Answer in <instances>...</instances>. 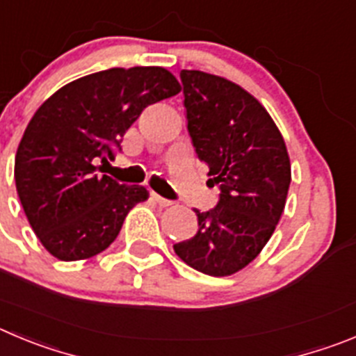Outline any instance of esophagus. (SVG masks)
<instances>
[{
  "mask_svg": "<svg viewBox=\"0 0 356 356\" xmlns=\"http://www.w3.org/2000/svg\"><path fill=\"white\" fill-rule=\"evenodd\" d=\"M152 197H153V201H155L156 204H161V207H171V204H172V201L165 200V197H162V195L155 194V192H152Z\"/></svg>",
  "mask_w": 356,
  "mask_h": 356,
  "instance_id": "1",
  "label": "esophagus"
}]
</instances>
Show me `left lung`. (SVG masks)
<instances>
[{"label":"left lung","instance_id":"8db88e82","mask_svg":"<svg viewBox=\"0 0 356 356\" xmlns=\"http://www.w3.org/2000/svg\"><path fill=\"white\" fill-rule=\"evenodd\" d=\"M187 129L218 187L217 207L197 215V233L175 252L207 275L226 277L256 259L275 231L291 184L282 134L266 109L238 84L181 70Z\"/></svg>","mask_w":356,"mask_h":356}]
</instances>
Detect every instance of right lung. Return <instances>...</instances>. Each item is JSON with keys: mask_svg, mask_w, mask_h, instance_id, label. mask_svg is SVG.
<instances>
[{"mask_svg": "<svg viewBox=\"0 0 356 356\" xmlns=\"http://www.w3.org/2000/svg\"><path fill=\"white\" fill-rule=\"evenodd\" d=\"M180 90L162 67L109 68L65 84L38 107L19 143L14 176L29 226L47 252L88 259L116 240L148 191L99 176L95 162L113 161L143 109Z\"/></svg>", "mask_w": 356, "mask_h": 356, "instance_id": "obj_1", "label": "right lung"}]
</instances>
